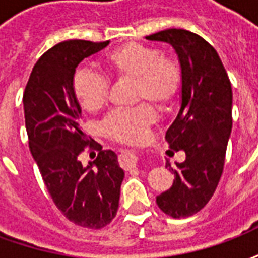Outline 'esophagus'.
<instances>
[{"instance_id": "esophagus-1", "label": "esophagus", "mask_w": 258, "mask_h": 258, "mask_svg": "<svg viewBox=\"0 0 258 258\" xmlns=\"http://www.w3.org/2000/svg\"><path fill=\"white\" fill-rule=\"evenodd\" d=\"M120 163H121V166L124 168L131 170V168H134L137 166L138 157L133 155V153H123V155H120Z\"/></svg>"}]
</instances>
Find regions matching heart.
Instances as JSON below:
<instances>
[{
    "instance_id": "b5f03b06",
    "label": "heart",
    "mask_w": 258,
    "mask_h": 258,
    "mask_svg": "<svg viewBox=\"0 0 258 258\" xmlns=\"http://www.w3.org/2000/svg\"><path fill=\"white\" fill-rule=\"evenodd\" d=\"M101 68L114 81L131 80L130 101L141 102L130 109L113 110L103 118L102 134L116 142L141 140L156 120V112L149 103L167 109L182 88L184 73L178 59L141 42H125L114 48L103 56ZM109 87L105 76L85 68L77 69L72 79L74 98L88 113L99 112L105 106Z\"/></svg>"
}]
</instances>
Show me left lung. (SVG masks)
Instances as JSON below:
<instances>
[{
	"label": "left lung",
	"mask_w": 258,
	"mask_h": 258,
	"mask_svg": "<svg viewBox=\"0 0 258 258\" xmlns=\"http://www.w3.org/2000/svg\"><path fill=\"white\" fill-rule=\"evenodd\" d=\"M146 38L171 44L182 66V103L166 140L168 152L186 157L174 167L166 163L174 182L156 203L164 214L185 218L209 203L221 178L232 130L231 81L213 45L192 31L167 29Z\"/></svg>",
	"instance_id": "left-lung-1"
}]
</instances>
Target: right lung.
Returning <instances> with one entry per match:
<instances>
[{
    "mask_svg": "<svg viewBox=\"0 0 258 258\" xmlns=\"http://www.w3.org/2000/svg\"><path fill=\"white\" fill-rule=\"evenodd\" d=\"M109 41L68 40L48 49L33 68L23 94L29 148L53 203L69 221L101 229L117 214L124 171L113 151L87 166L80 155L98 148L81 130V107L72 92L77 64Z\"/></svg>",
    "mask_w": 258,
    "mask_h": 258,
    "instance_id": "obj_1",
    "label": "right lung"
}]
</instances>
